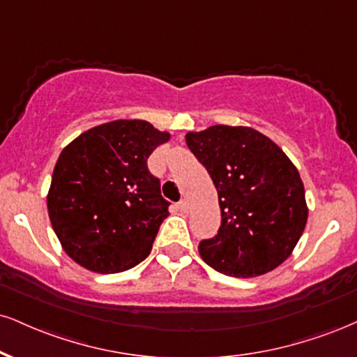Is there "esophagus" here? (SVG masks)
<instances>
[{
  "instance_id": "1",
  "label": "esophagus",
  "mask_w": 357,
  "mask_h": 357,
  "mask_svg": "<svg viewBox=\"0 0 357 357\" xmlns=\"http://www.w3.org/2000/svg\"><path fill=\"white\" fill-rule=\"evenodd\" d=\"M179 206V211L181 213H188V209H190V203H188V199H181L178 203Z\"/></svg>"
}]
</instances>
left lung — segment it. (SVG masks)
I'll return each mask as SVG.
<instances>
[{
	"instance_id": "8db88e82",
	"label": "left lung",
	"mask_w": 357,
	"mask_h": 357,
	"mask_svg": "<svg viewBox=\"0 0 357 357\" xmlns=\"http://www.w3.org/2000/svg\"><path fill=\"white\" fill-rule=\"evenodd\" d=\"M186 144L220 197V231L199 243L204 263L234 278L273 271L293 252L307 221L296 166L268 136L246 126L188 132Z\"/></svg>"
}]
</instances>
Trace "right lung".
I'll list each match as a JSON object with an SVG mask.
<instances>
[{
    "label": "right lung",
    "mask_w": 357,
    "mask_h": 357,
    "mask_svg": "<svg viewBox=\"0 0 357 357\" xmlns=\"http://www.w3.org/2000/svg\"><path fill=\"white\" fill-rule=\"evenodd\" d=\"M167 139L148 121L118 119L91 128L63 149L48 213L73 261L111 274L148 257L171 204L149 173L148 158Z\"/></svg>",
    "instance_id": "right-lung-1"
}]
</instances>
